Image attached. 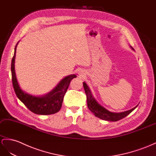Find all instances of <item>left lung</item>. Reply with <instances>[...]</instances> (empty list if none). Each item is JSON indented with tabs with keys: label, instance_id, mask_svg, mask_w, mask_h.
Masks as SVG:
<instances>
[{
	"label": "left lung",
	"instance_id": "obj_1",
	"mask_svg": "<svg viewBox=\"0 0 156 156\" xmlns=\"http://www.w3.org/2000/svg\"><path fill=\"white\" fill-rule=\"evenodd\" d=\"M131 48L133 50H134L132 47ZM83 88L85 90V93L86 94V96H87V102L88 108L90 109V111H91L95 115V116L100 119L108 120V121H118V120L126 117L127 115H128L130 113L133 112L137 106H137H135V108L124 112H120V113L111 112L98 103L96 99L93 97L91 90H90L89 87H88V85H87L86 83L83 82Z\"/></svg>",
	"mask_w": 156,
	"mask_h": 156
}]
</instances>
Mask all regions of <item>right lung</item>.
Returning <instances> with one entry per match:
<instances>
[{
	"mask_svg": "<svg viewBox=\"0 0 156 156\" xmlns=\"http://www.w3.org/2000/svg\"><path fill=\"white\" fill-rule=\"evenodd\" d=\"M18 43L19 42L15 48L11 65L13 87L17 97L28 109L36 114L47 115L58 112L62 108L64 95L70 82L73 78H76V76L75 74H71L64 78L51 92L43 96L36 97L24 92L19 86L15 71V59Z\"/></svg>",
	"mask_w": 156,
	"mask_h": 156,
	"instance_id": "add662e5",
	"label": "right lung"
}]
</instances>
